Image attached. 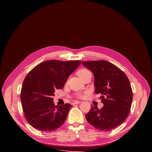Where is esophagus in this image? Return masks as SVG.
I'll use <instances>...</instances> for the list:
<instances>
[{"instance_id": "esophagus-1", "label": "esophagus", "mask_w": 152, "mask_h": 152, "mask_svg": "<svg viewBox=\"0 0 152 152\" xmlns=\"http://www.w3.org/2000/svg\"><path fill=\"white\" fill-rule=\"evenodd\" d=\"M80 103H81V102H80V101H75L73 103V104H79Z\"/></svg>"}]
</instances>
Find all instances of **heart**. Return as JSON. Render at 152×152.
<instances>
[{
	"label": "heart",
	"instance_id": "obj_1",
	"mask_svg": "<svg viewBox=\"0 0 152 152\" xmlns=\"http://www.w3.org/2000/svg\"><path fill=\"white\" fill-rule=\"evenodd\" d=\"M90 73V71H88V70L86 69H80L79 70L78 72H77V75L78 76L80 77V78H82L85 75H86L87 73ZM87 92H86L85 94H79L78 95V97L79 98H83L86 96V95L87 94Z\"/></svg>",
	"mask_w": 152,
	"mask_h": 152
}]
</instances>
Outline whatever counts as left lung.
Here are the masks:
<instances>
[{
  "label": "left lung",
  "mask_w": 152,
  "mask_h": 152,
  "mask_svg": "<svg viewBox=\"0 0 152 152\" xmlns=\"http://www.w3.org/2000/svg\"><path fill=\"white\" fill-rule=\"evenodd\" d=\"M94 76V92L100 94L103 106H91L85 115L88 122L99 131H110L121 124L131 111L133 93L126 74L112 63L104 61H82Z\"/></svg>",
  "instance_id": "left-lung-1"
}]
</instances>
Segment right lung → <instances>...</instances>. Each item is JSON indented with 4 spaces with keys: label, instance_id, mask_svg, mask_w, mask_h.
<instances>
[{
    "label": "right lung",
    "instance_id": "obj_1",
    "mask_svg": "<svg viewBox=\"0 0 152 152\" xmlns=\"http://www.w3.org/2000/svg\"><path fill=\"white\" fill-rule=\"evenodd\" d=\"M80 61L50 60L39 64L25 77L20 93L21 105L29 124L43 132H52L65 122L72 106H55L53 96L62 88Z\"/></svg>",
    "mask_w": 152,
    "mask_h": 152
}]
</instances>
